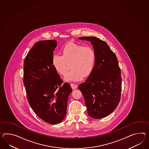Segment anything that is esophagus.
I'll use <instances>...</instances> for the list:
<instances>
[{
    "mask_svg": "<svg viewBox=\"0 0 149 149\" xmlns=\"http://www.w3.org/2000/svg\"><path fill=\"white\" fill-rule=\"evenodd\" d=\"M70 86H71V87H72V88L73 89H75L76 88H77L78 87V86H77V85L76 84H70Z\"/></svg>",
    "mask_w": 149,
    "mask_h": 149,
    "instance_id": "1",
    "label": "esophagus"
}]
</instances>
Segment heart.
Instances as JSON below:
<instances>
[{
  "instance_id": "heart-1",
  "label": "heart",
  "mask_w": 149,
  "mask_h": 149,
  "mask_svg": "<svg viewBox=\"0 0 149 149\" xmlns=\"http://www.w3.org/2000/svg\"><path fill=\"white\" fill-rule=\"evenodd\" d=\"M62 55L55 54L52 64L55 69L65 76L70 69L72 70L66 76V81H79L84 77L89 76L94 68L96 55L90 46L69 43L63 47Z\"/></svg>"
}]
</instances>
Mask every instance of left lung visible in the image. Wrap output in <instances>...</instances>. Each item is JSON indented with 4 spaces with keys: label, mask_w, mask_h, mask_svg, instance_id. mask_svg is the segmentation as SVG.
Returning <instances> with one entry per match:
<instances>
[{
    "label": "left lung",
    "mask_w": 149,
    "mask_h": 149,
    "mask_svg": "<svg viewBox=\"0 0 149 149\" xmlns=\"http://www.w3.org/2000/svg\"><path fill=\"white\" fill-rule=\"evenodd\" d=\"M79 39L91 42L96 60L92 73L78 88L84 96L88 115L101 119L113 113L120 102V69L116 55L105 42L94 36Z\"/></svg>",
    "instance_id": "8db88e82"
}]
</instances>
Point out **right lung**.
Masks as SVG:
<instances>
[{
	"label": "right lung",
	"instance_id": "obj_1",
	"mask_svg": "<svg viewBox=\"0 0 149 149\" xmlns=\"http://www.w3.org/2000/svg\"><path fill=\"white\" fill-rule=\"evenodd\" d=\"M56 40L36 42L26 56L24 84L28 101L33 111L45 122L56 124L64 120L67 101L72 89L63 85L52 64Z\"/></svg>",
	"mask_w": 149,
	"mask_h": 149
}]
</instances>
